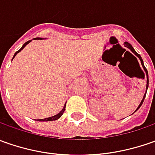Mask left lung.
<instances>
[{
	"label": "left lung",
	"mask_w": 155,
	"mask_h": 155,
	"mask_svg": "<svg viewBox=\"0 0 155 155\" xmlns=\"http://www.w3.org/2000/svg\"><path fill=\"white\" fill-rule=\"evenodd\" d=\"M124 45H125V47H127V48H128V49H129L130 51H132L133 53H134V55H136V56H137V57H138V58H139V59H140V63H141V65H142V67L144 68V71H146V75H147V88H146V93H145V95H144V97H143V99L141 100V102H140V105L138 106V108H137V109H136V110H135V111H137V110H139V109H140V106H141V104H143V101H144V99H145V97H146L147 91V88H148V73H147V69L145 68V66H144V64H143V60H142V58H141V57H140V54H138V53H137L136 51H134V48H133V46H132V45H130L129 43H128V42H125V43H124ZM135 111H134V112H135Z\"/></svg>",
	"instance_id": "1"
}]
</instances>
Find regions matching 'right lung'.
I'll list each match as a JSON object with an SVG mask.
<instances>
[{"label":"right lung","mask_w":155,"mask_h":155,"mask_svg":"<svg viewBox=\"0 0 155 155\" xmlns=\"http://www.w3.org/2000/svg\"><path fill=\"white\" fill-rule=\"evenodd\" d=\"M34 39H42V38H35ZM31 41H32V40H28L27 42H26V43H25L24 45H22V47H21V49H20L19 51H17L16 52H15V55H14V57H13V59H14V58L16 56V54H17L18 52H20V51H21V50H22V49H23V48H24V47H25V46L27 45V44H29V43H30ZM65 105H66V104L64 105V108L62 109V110H61V111H60V112H59L58 114H57L56 116H51V117H48V118H45V119H39L38 121H39V122H49V121H55V120H58V118H60V117H61V116L63 115V113L64 112V110H65Z\"/></svg>","instance_id":"right-lung-1"}]
</instances>
